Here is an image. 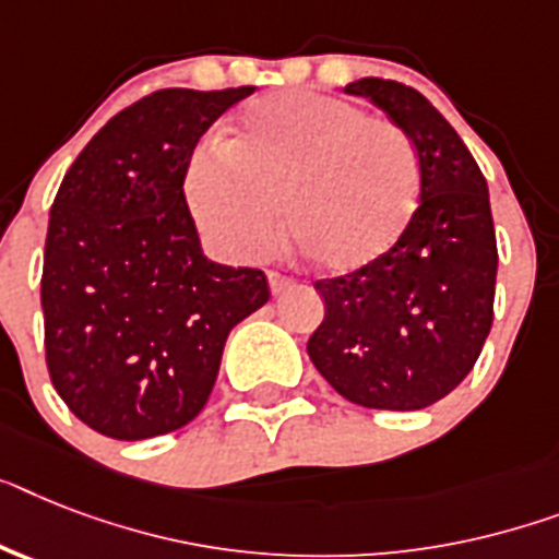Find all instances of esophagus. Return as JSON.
<instances>
[{
    "instance_id": "esophagus-1",
    "label": "esophagus",
    "mask_w": 559,
    "mask_h": 559,
    "mask_svg": "<svg viewBox=\"0 0 559 559\" xmlns=\"http://www.w3.org/2000/svg\"><path fill=\"white\" fill-rule=\"evenodd\" d=\"M269 288L274 297H280V294H285L288 288H294V280H288V276L276 274V271H271L269 274Z\"/></svg>"
}]
</instances>
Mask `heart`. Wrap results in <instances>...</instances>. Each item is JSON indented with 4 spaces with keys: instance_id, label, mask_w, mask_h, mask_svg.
Masks as SVG:
<instances>
[{
    "instance_id": "b5f03b06",
    "label": "heart",
    "mask_w": 559,
    "mask_h": 559,
    "mask_svg": "<svg viewBox=\"0 0 559 559\" xmlns=\"http://www.w3.org/2000/svg\"><path fill=\"white\" fill-rule=\"evenodd\" d=\"M200 230L219 251L257 260L285 234L311 265L352 274L391 251L419 205L412 136L340 96H265L228 142L202 140L182 174Z\"/></svg>"
}]
</instances>
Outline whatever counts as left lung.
<instances>
[{
    "instance_id": "left-lung-1",
    "label": "left lung",
    "mask_w": 559,
    "mask_h": 559,
    "mask_svg": "<svg viewBox=\"0 0 559 559\" xmlns=\"http://www.w3.org/2000/svg\"><path fill=\"white\" fill-rule=\"evenodd\" d=\"M368 96L419 159V207L394 248L366 269L320 280L325 320L308 357L336 394L382 412H417L465 380L495 320L497 237L472 151L426 96L366 76Z\"/></svg>"
}]
</instances>
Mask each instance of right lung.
Here are the masks:
<instances>
[{
	"label": "right lung",
	"instance_id": "obj_1",
	"mask_svg": "<svg viewBox=\"0 0 559 559\" xmlns=\"http://www.w3.org/2000/svg\"><path fill=\"white\" fill-rule=\"evenodd\" d=\"M257 87L145 96L82 147L50 207L41 311L53 389L114 440L188 426L230 329L269 302L257 269L207 260L182 174L202 133Z\"/></svg>",
	"mask_w": 559,
	"mask_h": 559
}]
</instances>
